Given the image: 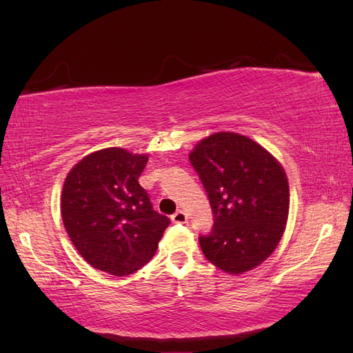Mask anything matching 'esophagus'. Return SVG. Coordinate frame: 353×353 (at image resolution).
Wrapping results in <instances>:
<instances>
[{
	"label": "esophagus",
	"mask_w": 353,
	"mask_h": 353,
	"mask_svg": "<svg viewBox=\"0 0 353 353\" xmlns=\"http://www.w3.org/2000/svg\"><path fill=\"white\" fill-rule=\"evenodd\" d=\"M171 221L174 222V223H187L188 216H187V213H185V211L179 210V211H176L174 214L171 216Z\"/></svg>",
	"instance_id": "obj_1"
}]
</instances>
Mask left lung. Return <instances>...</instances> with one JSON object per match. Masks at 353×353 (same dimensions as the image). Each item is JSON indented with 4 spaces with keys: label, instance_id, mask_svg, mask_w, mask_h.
I'll list each match as a JSON object with an SVG mask.
<instances>
[{
    "label": "left lung",
    "instance_id": "left-lung-1",
    "mask_svg": "<svg viewBox=\"0 0 353 353\" xmlns=\"http://www.w3.org/2000/svg\"><path fill=\"white\" fill-rule=\"evenodd\" d=\"M190 162L213 211V230L199 236L211 264L230 274L252 270L283 238L290 191L285 171L259 143L236 132L199 142Z\"/></svg>",
    "mask_w": 353,
    "mask_h": 353
}]
</instances>
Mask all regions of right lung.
Segmentation results:
<instances>
[{
    "label": "right lung",
    "instance_id": "1",
    "mask_svg": "<svg viewBox=\"0 0 353 353\" xmlns=\"http://www.w3.org/2000/svg\"><path fill=\"white\" fill-rule=\"evenodd\" d=\"M148 157L123 148L95 151L77 163L63 185L61 217L83 259L126 276L154 256L170 219L152 210L140 187Z\"/></svg>",
    "mask_w": 353,
    "mask_h": 353
}]
</instances>
